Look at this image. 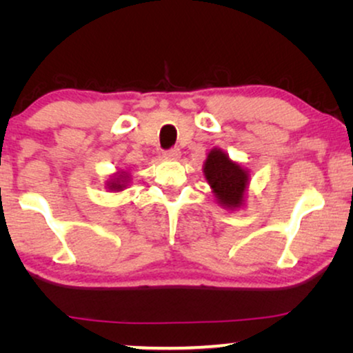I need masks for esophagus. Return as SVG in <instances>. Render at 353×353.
<instances>
[{
  "mask_svg": "<svg viewBox=\"0 0 353 353\" xmlns=\"http://www.w3.org/2000/svg\"><path fill=\"white\" fill-rule=\"evenodd\" d=\"M163 156L168 157V159H178V157H180V149H178V148L167 149V151L163 152Z\"/></svg>",
  "mask_w": 353,
  "mask_h": 353,
  "instance_id": "34e87169",
  "label": "esophagus"
}]
</instances>
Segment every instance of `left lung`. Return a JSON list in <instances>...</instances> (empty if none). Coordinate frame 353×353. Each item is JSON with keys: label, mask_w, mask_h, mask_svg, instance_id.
Here are the masks:
<instances>
[{"label": "left lung", "mask_w": 353, "mask_h": 353, "mask_svg": "<svg viewBox=\"0 0 353 353\" xmlns=\"http://www.w3.org/2000/svg\"><path fill=\"white\" fill-rule=\"evenodd\" d=\"M204 173L216 199L226 207H239L243 204L244 191L248 186V172L220 149H212L207 156Z\"/></svg>", "instance_id": "8db88e82"}]
</instances>
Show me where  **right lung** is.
<instances>
[{"mask_svg":"<svg viewBox=\"0 0 353 353\" xmlns=\"http://www.w3.org/2000/svg\"><path fill=\"white\" fill-rule=\"evenodd\" d=\"M123 180H127V176H122V175H120L115 181H110V183H109L110 190H122V188H123L125 185H120V183H122Z\"/></svg>","mask_w":353,"mask_h":353,"instance_id":"add662e5","label":"right lung"}]
</instances>
